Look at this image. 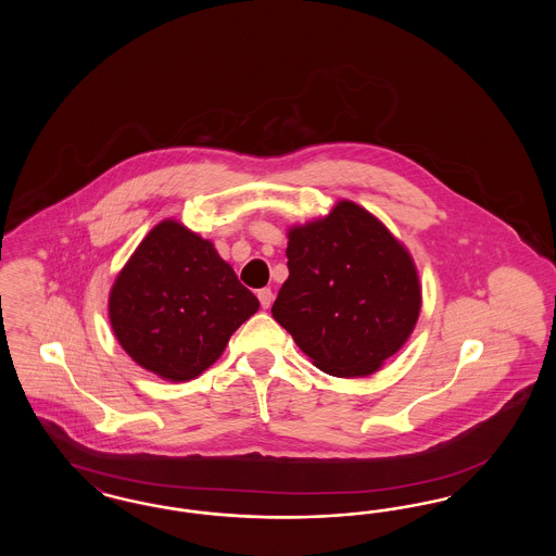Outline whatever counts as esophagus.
<instances>
[{"mask_svg":"<svg viewBox=\"0 0 556 556\" xmlns=\"http://www.w3.org/2000/svg\"><path fill=\"white\" fill-rule=\"evenodd\" d=\"M258 300H261V306L263 308H270V304H273V291L265 288V290L258 291Z\"/></svg>","mask_w":556,"mask_h":556,"instance_id":"1","label":"esophagus"}]
</instances>
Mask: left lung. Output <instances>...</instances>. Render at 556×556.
Segmentation results:
<instances>
[{"label":"left lung","instance_id":"left-lung-1","mask_svg":"<svg viewBox=\"0 0 556 556\" xmlns=\"http://www.w3.org/2000/svg\"><path fill=\"white\" fill-rule=\"evenodd\" d=\"M290 277L270 308L315 367L365 377L406 344L421 311L408 250L369 211L342 200L291 227Z\"/></svg>","mask_w":556,"mask_h":556}]
</instances>
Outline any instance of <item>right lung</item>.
Masks as SVG:
<instances>
[{"mask_svg":"<svg viewBox=\"0 0 556 556\" xmlns=\"http://www.w3.org/2000/svg\"><path fill=\"white\" fill-rule=\"evenodd\" d=\"M258 306L212 241L170 218L137 245L108 298L118 344L168 381L208 369Z\"/></svg>","mask_w":556,"mask_h":556,"instance_id":"right-lung-1","label":"right lung"}]
</instances>
